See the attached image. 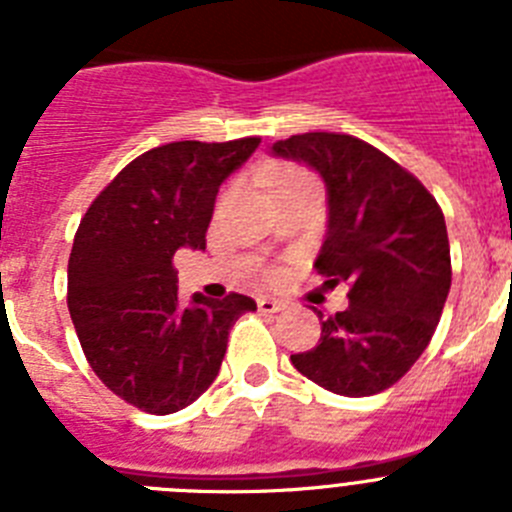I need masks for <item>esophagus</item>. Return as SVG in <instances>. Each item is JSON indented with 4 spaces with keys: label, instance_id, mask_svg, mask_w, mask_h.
I'll return each mask as SVG.
<instances>
[{
    "label": "esophagus",
    "instance_id": "obj_1",
    "mask_svg": "<svg viewBox=\"0 0 512 512\" xmlns=\"http://www.w3.org/2000/svg\"><path fill=\"white\" fill-rule=\"evenodd\" d=\"M256 305H259L261 312H279V310H284V302L271 300V297H259V302H256Z\"/></svg>",
    "mask_w": 512,
    "mask_h": 512
}]
</instances>
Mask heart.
<instances>
[{"instance_id": "heart-1", "label": "heart", "mask_w": 512, "mask_h": 512, "mask_svg": "<svg viewBox=\"0 0 512 512\" xmlns=\"http://www.w3.org/2000/svg\"><path fill=\"white\" fill-rule=\"evenodd\" d=\"M295 176H300V174H289V176H287V179H295Z\"/></svg>"}]
</instances>
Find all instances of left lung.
<instances>
[{
    "mask_svg": "<svg viewBox=\"0 0 512 512\" xmlns=\"http://www.w3.org/2000/svg\"><path fill=\"white\" fill-rule=\"evenodd\" d=\"M271 153L323 176L328 233L315 269L328 287H351L343 312L323 318L315 310L318 346L292 354V364L336 395H377L420 359L449 297L441 207L410 171L354 135H292Z\"/></svg>",
    "mask_w": 512,
    "mask_h": 512,
    "instance_id": "8db88e82",
    "label": "left lung"
}]
</instances>
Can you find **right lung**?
Wrapping results in <instances>:
<instances>
[{
    "instance_id": "right-lung-1",
    "label": "right lung",
    "mask_w": 512,
    "mask_h": 512,
    "mask_svg": "<svg viewBox=\"0 0 512 512\" xmlns=\"http://www.w3.org/2000/svg\"><path fill=\"white\" fill-rule=\"evenodd\" d=\"M261 138L176 140L130 161L81 217L69 256V312L107 390L169 415L215 382L246 295L179 302L174 253L205 248L220 184Z\"/></svg>"
}]
</instances>
